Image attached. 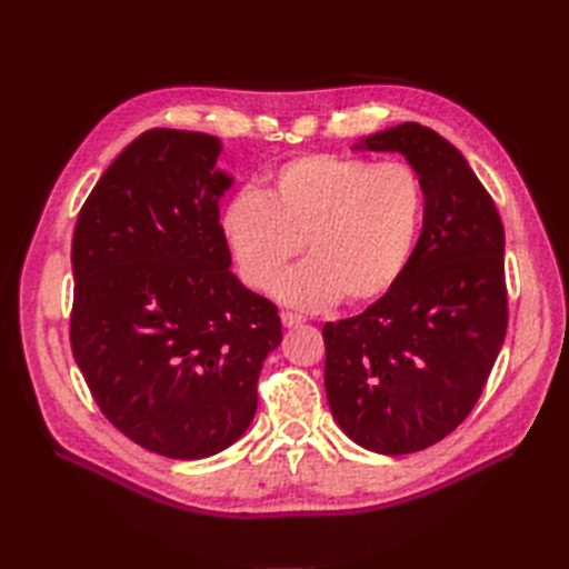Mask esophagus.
Masks as SVG:
<instances>
[{
  "mask_svg": "<svg viewBox=\"0 0 569 569\" xmlns=\"http://www.w3.org/2000/svg\"><path fill=\"white\" fill-rule=\"evenodd\" d=\"M301 322H306L303 316L291 313V311H282V326L284 328H297V326H301Z\"/></svg>",
  "mask_w": 569,
  "mask_h": 569,
  "instance_id": "34e87169",
  "label": "esophagus"
}]
</instances>
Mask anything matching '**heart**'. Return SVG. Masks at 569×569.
Returning <instances> with one entry per match:
<instances>
[{
  "label": "heart",
  "instance_id": "1",
  "mask_svg": "<svg viewBox=\"0 0 569 569\" xmlns=\"http://www.w3.org/2000/svg\"><path fill=\"white\" fill-rule=\"evenodd\" d=\"M423 218L421 179L407 162L309 152L272 172L270 189L243 187L222 208V237L241 280L270 289L291 258L278 295L316 309L340 299H380L402 278Z\"/></svg>",
  "mask_w": 569,
  "mask_h": 569
}]
</instances>
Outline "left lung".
Wrapping results in <instances>:
<instances>
[{"label":"left lung","mask_w":569,"mask_h":569,"mask_svg":"<svg viewBox=\"0 0 569 569\" xmlns=\"http://www.w3.org/2000/svg\"><path fill=\"white\" fill-rule=\"evenodd\" d=\"M423 187V229L390 291L322 326L332 417L361 448L409 455L462 423L508 332L505 229L465 156L417 121L366 138Z\"/></svg>","instance_id":"left-lung-1"}]
</instances>
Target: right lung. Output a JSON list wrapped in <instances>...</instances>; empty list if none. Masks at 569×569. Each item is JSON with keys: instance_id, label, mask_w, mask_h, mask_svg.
Listing matches in <instances>:
<instances>
[{"instance_id": "1", "label": "right lung", "mask_w": 569, "mask_h": 569, "mask_svg": "<svg viewBox=\"0 0 569 569\" xmlns=\"http://www.w3.org/2000/svg\"><path fill=\"white\" fill-rule=\"evenodd\" d=\"M220 141L150 129L107 167L71 241L73 359L117 431L172 459L241 438L282 342L278 306L229 270Z\"/></svg>"}]
</instances>
